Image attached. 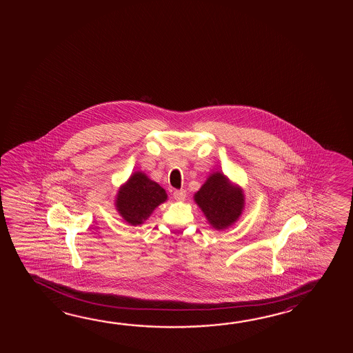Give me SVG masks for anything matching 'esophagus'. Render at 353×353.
<instances>
[{
	"label": "esophagus",
	"instance_id": "esophagus-1",
	"mask_svg": "<svg viewBox=\"0 0 353 353\" xmlns=\"http://www.w3.org/2000/svg\"><path fill=\"white\" fill-rule=\"evenodd\" d=\"M174 199H177V201H185V191H183V190H179V191H174Z\"/></svg>",
	"mask_w": 353,
	"mask_h": 353
}]
</instances>
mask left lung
Returning <instances> with one entry per match:
<instances>
[{"label": "left lung", "mask_w": 353, "mask_h": 353, "mask_svg": "<svg viewBox=\"0 0 353 353\" xmlns=\"http://www.w3.org/2000/svg\"><path fill=\"white\" fill-rule=\"evenodd\" d=\"M194 201L215 229H225L236 221L243 208V191L220 172L213 174L194 194Z\"/></svg>", "instance_id": "left-lung-1"}]
</instances>
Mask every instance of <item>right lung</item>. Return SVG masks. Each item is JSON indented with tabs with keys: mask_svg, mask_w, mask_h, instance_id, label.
I'll list each match as a JSON object with an SVG mask.
<instances>
[{
	"mask_svg": "<svg viewBox=\"0 0 353 353\" xmlns=\"http://www.w3.org/2000/svg\"><path fill=\"white\" fill-rule=\"evenodd\" d=\"M166 199L168 194L161 185L137 172L118 192L117 209L130 225H139Z\"/></svg>",
	"mask_w": 353,
	"mask_h": 353,
	"instance_id": "1",
	"label": "right lung"
}]
</instances>
